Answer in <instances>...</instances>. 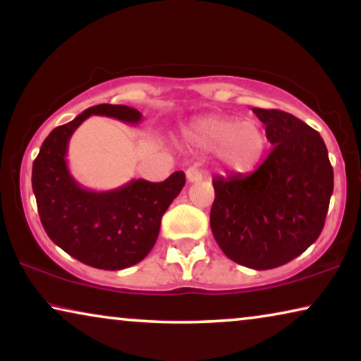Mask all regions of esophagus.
I'll use <instances>...</instances> for the list:
<instances>
[{
  "label": "esophagus",
  "mask_w": 361,
  "mask_h": 361,
  "mask_svg": "<svg viewBox=\"0 0 361 361\" xmlns=\"http://www.w3.org/2000/svg\"><path fill=\"white\" fill-rule=\"evenodd\" d=\"M186 180H188V183L201 181L202 180V171L195 169V166H190V169L186 170Z\"/></svg>",
  "instance_id": "34e87169"
}]
</instances>
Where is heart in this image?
Segmentation results:
<instances>
[{"mask_svg":"<svg viewBox=\"0 0 361 361\" xmlns=\"http://www.w3.org/2000/svg\"><path fill=\"white\" fill-rule=\"evenodd\" d=\"M188 139L207 150H217L221 164L235 173H247L267 152V134L260 124L229 116H207L186 132Z\"/></svg>","mask_w":361,"mask_h":361,"instance_id":"obj_1","label":"heart"}]
</instances>
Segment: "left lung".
I'll return each mask as SVG.
<instances>
[{
  "mask_svg": "<svg viewBox=\"0 0 361 361\" xmlns=\"http://www.w3.org/2000/svg\"><path fill=\"white\" fill-rule=\"evenodd\" d=\"M252 111L273 149L253 173L212 180L211 231L232 262L270 270L294 260L321 235L334 170L317 130L284 111Z\"/></svg>",
  "mask_w": 361,
  "mask_h": 361,
  "instance_id": "1",
  "label": "left lung"
}]
</instances>
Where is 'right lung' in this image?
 <instances>
[{
    "label": "right lung",
    "instance_id": "right-lung-1",
    "mask_svg": "<svg viewBox=\"0 0 361 361\" xmlns=\"http://www.w3.org/2000/svg\"><path fill=\"white\" fill-rule=\"evenodd\" d=\"M93 114L132 126L142 121L129 106L98 104L55 128L34 160L32 191L40 222L55 245L85 265L123 270L149 255L161 216L186 180L183 171H175L161 183L130 180L111 191L86 190L70 173L67 150L73 132Z\"/></svg>",
    "mask_w": 361,
    "mask_h": 361
}]
</instances>
